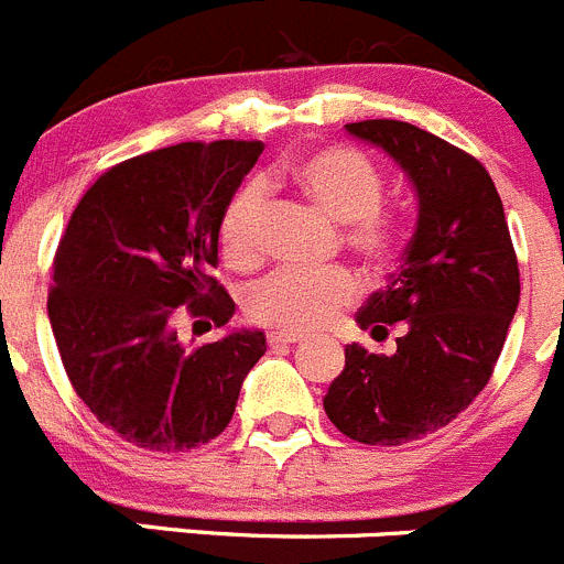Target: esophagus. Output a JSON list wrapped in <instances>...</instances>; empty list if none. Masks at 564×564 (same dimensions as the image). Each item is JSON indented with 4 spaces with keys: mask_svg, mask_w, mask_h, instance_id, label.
<instances>
[{
    "mask_svg": "<svg viewBox=\"0 0 564 564\" xmlns=\"http://www.w3.org/2000/svg\"><path fill=\"white\" fill-rule=\"evenodd\" d=\"M296 343H302V337L291 335V332H271V335H268V346L271 348H288L296 346Z\"/></svg>",
    "mask_w": 564,
    "mask_h": 564,
    "instance_id": "34e87169",
    "label": "esophagus"
}]
</instances>
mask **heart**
<instances>
[{"instance_id": "1", "label": "heart", "mask_w": 564, "mask_h": 564, "mask_svg": "<svg viewBox=\"0 0 564 564\" xmlns=\"http://www.w3.org/2000/svg\"><path fill=\"white\" fill-rule=\"evenodd\" d=\"M296 185L335 221L348 224L346 246L373 268L393 265L404 232L393 216L382 210L384 176L379 165L354 147H324L304 154L293 165ZM265 185L249 180L229 196L218 221L224 257L243 268L260 257ZM359 282L346 268L302 271L279 268L246 291L243 310L254 324L271 329L310 335L329 326L343 310L357 302Z\"/></svg>"}]
</instances>
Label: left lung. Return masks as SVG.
<instances>
[{"label":"left lung","instance_id":"obj_1","mask_svg":"<svg viewBox=\"0 0 564 564\" xmlns=\"http://www.w3.org/2000/svg\"><path fill=\"white\" fill-rule=\"evenodd\" d=\"M382 147L417 193V227L388 288L357 324L395 354L346 346L324 410L346 437L401 446L448 426L490 382L518 310L520 271L501 196L474 154L393 118L346 124Z\"/></svg>","mask_w":564,"mask_h":564}]
</instances>
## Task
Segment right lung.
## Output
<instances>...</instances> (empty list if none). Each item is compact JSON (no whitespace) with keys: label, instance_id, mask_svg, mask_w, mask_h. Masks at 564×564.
Segmentation results:
<instances>
[{"label":"right lung","instance_id":"add662e5","mask_svg":"<svg viewBox=\"0 0 564 564\" xmlns=\"http://www.w3.org/2000/svg\"><path fill=\"white\" fill-rule=\"evenodd\" d=\"M260 141H187L107 169L74 207L52 265L50 324L68 382L96 421L149 452L205 446L227 429L262 332L185 348L182 315L229 324L210 276L218 221Z\"/></svg>","mask_w":564,"mask_h":564}]
</instances>
